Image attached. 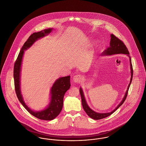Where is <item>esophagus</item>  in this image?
I'll list each match as a JSON object with an SVG mask.
<instances>
[{
    "label": "esophagus",
    "instance_id": "obj_1",
    "mask_svg": "<svg viewBox=\"0 0 146 146\" xmlns=\"http://www.w3.org/2000/svg\"><path fill=\"white\" fill-rule=\"evenodd\" d=\"M73 82L76 83H79L82 81V76L80 75H76L73 78Z\"/></svg>",
    "mask_w": 146,
    "mask_h": 146
}]
</instances>
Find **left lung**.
I'll return each mask as SVG.
<instances>
[{
  "mask_svg": "<svg viewBox=\"0 0 146 146\" xmlns=\"http://www.w3.org/2000/svg\"><path fill=\"white\" fill-rule=\"evenodd\" d=\"M110 37H111V38H110V46H109V47L107 48V49L106 50H105L102 53L101 55L102 56H109V55H115V54H121L127 55L129 58L131 77H130V83L129 84L127 90L125 93L124 96L123 97L122 100L119 103V104L117 106L116 108L110 112L99 113V112H96V111H94L93 110H92L88 105L82 88L81 87L80 88L79 92H80V94L81 96L82 105L83 109H84V111L86 112V113H87V115L88 116L90 117L91 118L95 119V120H99V119L104 118L106 117L109 116L110 115H111L112 113H113L115 111H116L118 108H119V107H120L121 105H122L123 103L124 102L125 100L127 98L129 88L130 85L131 84V82H132V79H133V66L131 64V58L129 55V52L127 48L123 43L122 41L119 40L117 37H116L113 34L110 35Z\"/></svg>",
  "mask_w": 146,
  "mask_h": 146,
  "instance_id": "obj_1",
  "label": "left lung"
}]
</instances>
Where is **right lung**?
<instances>
[{
  "label": "right lung",
  "instance_id": "obj_1",
  "mask_svg": "<svg viewBox=\"0 0 146 146\" xmlns=\"http://www.w3.org/2000/svg\"><path fill=\"white\" fill-rule=\"evenodd\" d=\"M52 30L53 28H48L35 33L30 36L19 53L13 70L15 91L19 101L30 114L38 119L45 121H51L55 119L62 110L64 94L70 88V76L60 77L55 80L50 88L48 105L43 110L39 111H35L30 109L24 102L21 89V76L24 51L29 49L38 40L49 35Z\"/></svg>",
  "mask_w": 146,
  "mask_h": 146
}]
</instances>
